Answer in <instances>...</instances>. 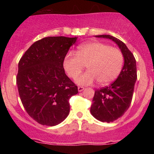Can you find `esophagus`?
Instances as JSON below:
<instances>
[{
  "instance_id": "1",
  "label": "esophagus",
  "mask_w": 154,
  "mask_h": 154,
  "mask_svg": "<svg viewBox=\"0 0 154 154\" xmlns=\"http://www.w3.org/2000/svg\"><path fill=\"white\" fill-rule=\"evenodd\" d=\"M84 89H85V88H84V87H82V86H79L78 87L79 92H82V91H83Z\"/></svg>"
}]
</instances>
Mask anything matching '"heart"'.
Segmentation results:
<instances>
[{"instance_id": "1", "label": "heart", "mask_w": 154, "mask_h": 154, "mask_svg": "<svg viewBox=\"0 0 154 154\" xmlns=\"http://www.w3.org/2000/svg\"><path fill=\"white\" fill-rule=\"evenodd\" d=\"M123 62V53L119 48L93 42L80 45L76 55L69 54L64 59L63 67L70 78L75 79L86 65L88 71L78 77L76 82L86 85L96 80L99 85H105L119 76Z\"/></svg>"}]
</instances>
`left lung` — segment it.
I'll use <instances>...</instances> for the list:
<instances>
[{
  "label": "left lung",
  "mask_w": 154,
  "mask_h": 154,
  "mask_svg": "<svg viewBox=\"0 0 154 154\" xmlns=\"http://www.w3.org/2000/svg\"><path fill=\"white\" fill-rule=\"evenodd\" d=\"M116 42L124 58V65L118 78L109 86L95 91L90 112L98 120L110 123L126 112L131 104L137 81V64L133 53L122 41L109 35H96Z\"/></svg>",
  "instance_id": "left-lung-1"
}]
</instances>
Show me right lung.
Returning a JSON list of instances; mask_svg holds the SVG:
<instances>
[{
  "label": "right lung",
  "mask_w": 154,
  "mask_h": 154,
  "mask_svg": "<svg viewBox=\"0 0 154 154\" xmlns=\"http://www.w3.org/2000/svg\"><path fill=\"white\" fill-rule=\"evenodd\" d=\"M76 40V37H46L31 45L19 61L16 82L20 99L28 115L40 124L62 123L70 111L69 99L78 93L63 68Z\"/></svg>",
  "instance_id": "1"
}]
</instances>
